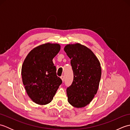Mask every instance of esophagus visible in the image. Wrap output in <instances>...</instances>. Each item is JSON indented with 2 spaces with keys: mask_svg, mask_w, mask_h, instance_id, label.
Returning <instances> with one entry per match:
<instances>
[{
  "mask_svg": "<svg viewBox=\"0 0 130 130\" xmlns=\"http://www.w3.org/2000/svg\"><path fill=\"white\" fill-rule=\"evenodd\" d=\"M60 78H61V80H62V82H63V80H64V76H63L62 75V76H61V77H60Z\"/></svg>",
  "mask_w": 130,
  "mask_h": 130,
  "instance_id": "obj_1",
  "label": "esophagus"
}]
</instances>
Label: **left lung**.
<instances>
[{
  "label": "left lung",
  "mask_w": 130,
  "mask_h": 130,
  "mask_svg": "<svg viewBox=\"0 0 130 130\" xmlns=\"http://www.w3.org/2000/svg\"><path fill=\"white\" fill-rule=\"evenodd\" d=\"M64 51L71 59L74 74L72 84L67 89L68 102L74 107H84L97 92L102 74L100 62L89 48L80 43L67 45Z\"/></svg>",
  "instance_id": "8db88e82"
}]
</instances>
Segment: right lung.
I'll list each match as a JSON object with an SVG mask.
<instances>
[{"instance_id":"add662e5","label":"right lung","mask_w":130,"mask_h":130,"mask_svg":"<svg viewBox=\"0 0 130 130\" xmlns=\"http://www.w3.org/2000/svg\"><path fill=\"white\" fill-rule=\"evenodd\" d=\"M60 50L59 44H43L32 50L24 61L22 67L23 83L29 98L38 104L51 102L62 84L52 62Z\"/></svg>"}]
</instances>
